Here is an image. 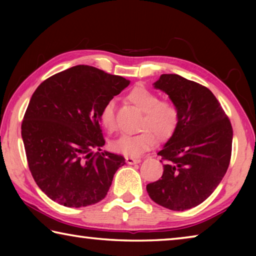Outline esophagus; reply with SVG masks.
Instances as JSON below:
<instances>
[{
	"instance_id": "esophagus-1",
	"label": "esophagus",
	"mask_w": 256,
	"mask_h": 256,
	"mask_svg": "<svg viewBox=\"0 0 256 256\" xmlns=\"http://www.w3.org/2000/svg\"><path fill=\"white\" fill-rule=\"evenodd\" d=\"M125 162H126L128 164H138L141 162L140 158H134V157H126L125 158Z\"/></svg>"
}]
</instances>
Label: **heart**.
Wrapping results in <instances>:
<instances>
[{
  "instance_id": "obj_1",
  "label": "heart",
  "mask_w": 256,
  "mask_h": 256,
  "mask_svg": "<svg viewBox=\"0 0 256 256\" xmlns=\"http://www.w3.org/2000/svg\"><path fill=\"white\" fill-rule=\"evenodd\" d=\"M128 100L138 107L144 118L140 120L136 134H123L110 142V148L115 152L124 156H138L150 149L157 138L167 141L174 136L180 123V112L170 100H159V96L144 86H136L128 94ZM99 120L107 131L116 130L115 105L110 100L99 112Z\"/></svg>"
}]
</instances>
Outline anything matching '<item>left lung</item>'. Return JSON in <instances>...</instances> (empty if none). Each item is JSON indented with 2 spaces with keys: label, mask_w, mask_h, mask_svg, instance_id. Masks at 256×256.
I'll list each match as a JSON object with an SVG mask.
<instances>
[{
  "label": "left lung",
  "mask_w": 256,
  "mask_h": 256,
  "mask_svg": "<svg viewBox=\"0 0 256 256\" xmlns=\"http://www.w3.org/2000/svg\"><path fill=\"white\" fill-rule=\"evenodd\" d=\"M154 88L166 92L180 112L176 132L158 156L162 178L146 185L151 200L174 211L206 200L226 174L232 157V128L206 86L177 74H162Z\"/></svg>",
  "instance_id": "8db88e82"
}]
</instances>
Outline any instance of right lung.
<instances>
[{"label":"right lung","instance_id":"obj_1","mask_svg":"<svg viewBox=\"0 0 256 256\" xmlns=\"http://www.w3.org/2000/svg\"><path fill=\"white\" fill-rule=\"evenodd\" d=\"M130 84L89 66H76L38 86L21 124L26 156L34 182L50 200L68 208L102 201L123 156L100 151L105 144L99 112Z\"/></svg>","mask_w":256,"mask_h":256}]
</instances>
